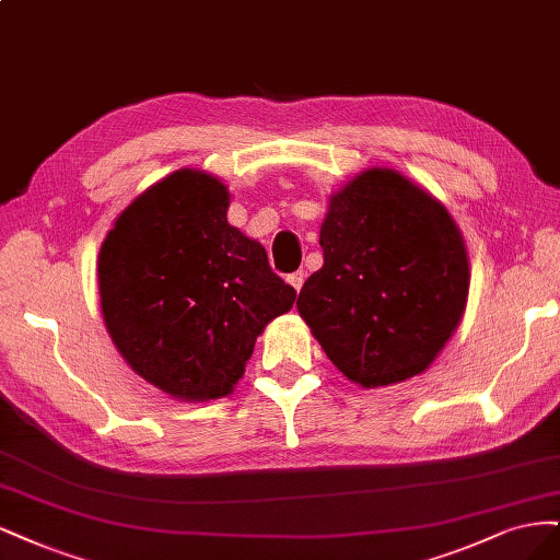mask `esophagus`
Returning a JSON list of instances; mask_svg holds the SVG:
<instances>
[{"instance_id": "obj_1", "label": "esophagus", "mask_w": 560, "mask_h": 560, "mask_svg": "<svg viewBox=\"0 0 560 560\" xmlns=\"http://www.w3.org/2000/svg\"><path fill=\"white\" fill-rule=\"evenodd\" d=\"M288 283H291L295 291L300 293V288H302V283H304V272H293V275H288V279H285Z\"/></svg>"}]
</instances>
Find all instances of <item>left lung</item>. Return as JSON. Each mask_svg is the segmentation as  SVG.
Segmentation results:
<instances>
[{
    "label": "left lung",
    "mask_w": 560,
    "mask_h": 560,
    "mask_svg": "<svg viewBox=\"0 0 560 560\" xmlns=\"http://www.w3.org/2000/svg\"><path fill=\"white\" fill-rule=\"evenodd\" d=\"M323 267L298 312L332 365L363 388L423 374L458 330L470 258L448 209L388 167H370L330 195Z\"/></svg>",
    "instance_id": "left-lung-1"
}]
</instances>
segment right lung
Here are the masks:
<instances>
[{"label":"right lung","mask_w":560,"mask_h":560,"mask_svg":"<svg viewBox=\"0 0 560 560\" xmlns=\"http://www.w3.org/2000/svg\"><path fill=\"white\" fill-rule=\"evenodd\" d=\"M228 207L219 176L176 170L118 213L97 256L106 332L174 400L230 395L258 335L295 302L262 244L228 223Z\"/></svg>","instance_id":"right-lung-1"}]
</instances>
